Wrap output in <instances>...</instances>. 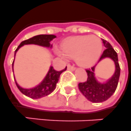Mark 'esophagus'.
I'll return each instance as SVG.
<instances>
[{"mask_svg":"<svg viewBox=\"0 0 131 131\" xmlns=\"http://www.w3.org/2000/svg\"><path fill=\"white\" fill-rule=\"evenodd\" d=\"M67 69L68 70H70V71H74V70H75V67L71 65V64H68Z\"/></svg>","mask_w":131,"mask_h":131,"instance_id":"1","label":"esophagus"}]
</instances>
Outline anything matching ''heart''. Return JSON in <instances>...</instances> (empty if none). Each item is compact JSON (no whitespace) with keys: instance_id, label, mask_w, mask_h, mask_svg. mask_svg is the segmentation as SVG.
Instances as JSON below:
<instances>
[{"instance_id":"1","label":"heart","mask_w":131,"mask_h":131,"mask_svg":"<svg viewBox=\"0 0 131 131\" xmlns=\"http://www.w3.org/2000/svg\"><path fill=\"white\" fill-rule=\"evenodd\" d=\"M102 50L103 43L99 37L82 36L68 39L55 52L64 60L75 57L80 65L89 67L97 61Z\"/></svg>"}]
</instances>
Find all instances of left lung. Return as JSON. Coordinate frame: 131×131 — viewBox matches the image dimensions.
<instances>
[{"instance_id":"left-lung-1","label":"left lung","mask_w":131,"mask_h":131,"mask_svg":"<svg viewBox=\"0 0 131 131\" xmlns=\"http://www.w3.org/2000/svg\"><path fill=\"white\" fill-rule=\"evenodd\" d=\"M102 40L106 49L103 51L99 61L105 57L111 58L115 62V72L108 82L101 84L94 77V71L95 67L86 69L88 76L87 80L85 82L79 83V89L82 94L89 101L93 103H101L106 101L113 95L118 85L121 72L117 53L108 42L104 39H102Z\"/></svg>"}]
</instances>
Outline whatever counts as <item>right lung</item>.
<instances>
[{
  "label": "right lung",
  "mask_w": 131,
  "mask_h": 131,
  "mask_svg": "<svg viewBox=\"0 0 131 131\" xmlns=\"http://www.w3.org/2000/svg\"><path fill=\"white\" fill-rule=\"evenodd\" d=\"M54 38H56L55 35H40L35 36V37H32L29 39H27V40H24L20 44L19 46L16 49L15 52V56L16 54V52H17V50L24 45L34 44V45H40V46H42V47H51L52 45H50V41ZM13 62H14V61H13ZM66 70H67V67H66L65 69L60 71H56L53 69L52 67H50V70H49L48 74H47L43 81L40 84H38L37 86L33 88V89H23L16 83V81L15 82H16V84L18 89L23 94L26 95V96L32 98V99H40V98L49 95L55 89L56 85L59 81L60 74L64 71H65Z\"/></svg>",
  "instance_id": "add662e5"
}]
</instances>
